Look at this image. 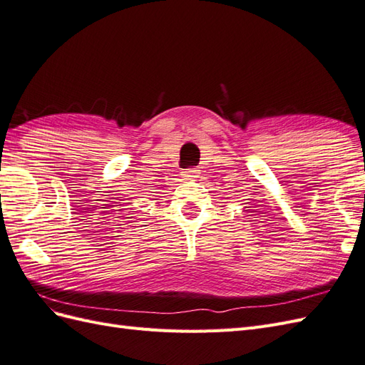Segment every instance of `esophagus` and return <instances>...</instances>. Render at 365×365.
<instances>
[{
    "instance_id": "esophagus-1",
    "label": "esophagus",
    "mask_w": 365,
    "mask_h": 365,
    "mask_svg": "<svg viewBox=\"0 0 365 365\" xmlns=\"http://www.w3.org/2000/svg\"><path fill=\"white\" fill-rule=\"evenodd\" d=\"M197 169H195V168H192V169H185V170H182L181 172V176L184 180H193V178H196L197 176Z\"/></svg>"
}]
</instances>
